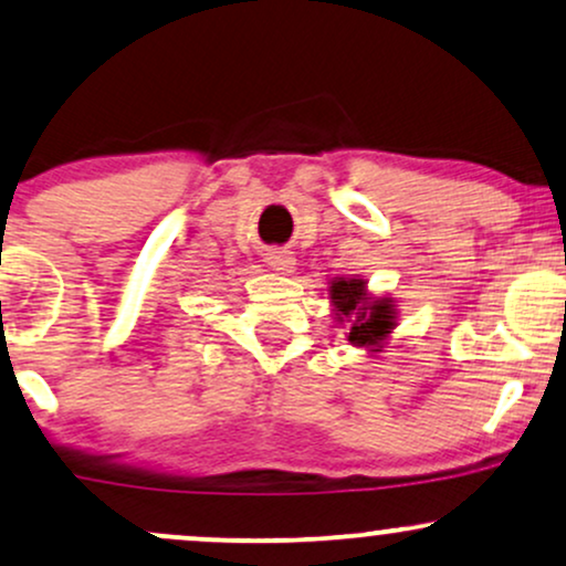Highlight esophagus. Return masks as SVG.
Here are the masks:
<instances>
[{"label":"esophagus","instance_id":"34e87169","mask_svg":"<svg viewBox=\"0 0 566 566\" xmlns=\"http://www.w3.org/2000/svg\"><path fill=\"white\" fill-rule=\"evenodd\" d=\"M265 263L274 271H282V274H292V271H295V258H292L287 250H271V253L265 255Z\"/></svg>","mask_w":566,"mask_h":566}]
</instances>
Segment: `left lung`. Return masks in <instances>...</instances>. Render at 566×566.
I'll list each match as a JSON object with an SVG mask.
<instances>
[{
    "instance_id": "obj_1",
    "label": "left lung",
    "mask_w": 566,
    "mask_h": 566,
    "mask_svg": "<svg viewBox=\"0 0 566 566\" xmlns=\"http://www.w3.org/2000/svg\"><path fill=\"white\" fill-rule=\"evenodd\" d=\"M335 318L348 324V343L358 348H382L398 322L392 297H371L364 279L337 276L329 287Z\"/></svg>"
}]
</instances>
